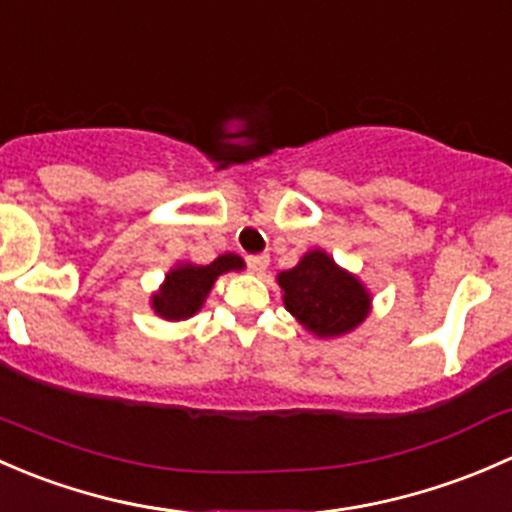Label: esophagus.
<instances>
[{
    "instance_id": "1",
    "label": "esophagus",
    "mask_w": 512,
    "mask_h": 512,
    "mask_svg": "<svg viewBox=\"0 0 512 512\" xmlns=\"http://www.w3.org/2000/svg\"><path fill=\"white\" fill-rule=\"evenodd\" d=\"M246 263L254 273H263L268 266V256L266 254H256V256H246Z\"/></svg>"
}]
</instances>
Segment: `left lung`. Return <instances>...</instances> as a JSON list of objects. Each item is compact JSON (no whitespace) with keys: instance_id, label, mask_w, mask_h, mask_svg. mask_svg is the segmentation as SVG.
<instances>
[{"instance_id":"obj_1","label":"left lung","mask_w":512,"mask_h":512,"mask_svg":"<svg viewBox=\"0 0 512 512\" xmlns=\"http://www.w3.org/2000/svg\"><path fill=\"white\" fill-rule=\"evenodd\" d=\"M286 310L315 337L352 333L370 315L372 295L325 251H308L291 271L278 273Z\"/></svg>"}]
</instances>
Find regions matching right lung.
Wrapping results in <instances>:
<instances>
[{"mask_svg":"<svg viewBox=\"0 0 512 512\" xmlns=\"http://www.w3.org/2000/svg\"><path fill=\"white\" fill-rule=\"evenodd\" d=\"M244 258L236 254H224L214 258L209 266L197 263H177L165 276L160 291L152 293L150 303L160 318L165 320H187L197 313L212 291L214 281L226 271H241Z\"/></svg>","mask_w":512,"mask_h":512,"instance_id":"obj_1","label":"right lung"}]
</instances>
